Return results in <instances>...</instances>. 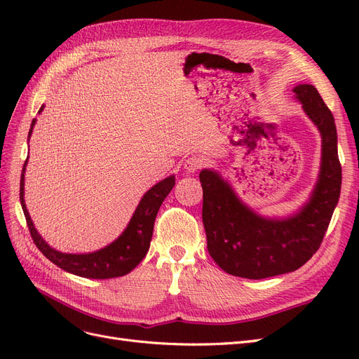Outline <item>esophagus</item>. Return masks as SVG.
<instances>
[{
  "label": "esophagus",
  "instance_id": "esophagus-1",
  "mask_svg": "<svg viewBox=\"0 0 359 359\" xmlns=\"http://www.w3.org/2000/svg\"><path fill=\"white\" fill-rule=\"evenodd\" d=\"M205 166V160L201 156H191L184 161V170L187 173H194Z\"/></svg>",
  "mask_w": 359,
  "mask_h": 359
}]
</instances>
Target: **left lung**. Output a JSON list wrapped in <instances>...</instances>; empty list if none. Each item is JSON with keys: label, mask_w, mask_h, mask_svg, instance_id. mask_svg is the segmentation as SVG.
Instances as JSON below:
<instances>
[{"label": "left lung", "mask_w": 359, "mask_h": 359, "mask_svg": "<svg viewBox=\"0 0 359 359\" xmlns=\"http://www.w3.org/2000/svg\"><path fill=\"white\" fill-rule=\"evenodd\" d=\"M293 93L322 137L316 186L297 212L281 219L260 215L238 198L219 172L199 173L208 252L227 274L260 280L301 268L318 252L339 203L341 166L334 116L313 85H297Z\"/></svg>", "instance_id": "8db88e82"}]
</instances>
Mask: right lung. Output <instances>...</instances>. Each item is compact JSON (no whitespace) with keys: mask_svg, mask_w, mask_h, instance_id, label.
Returning a JSON list of instances; mask_svg holds the SVG:
<instances>
[{"mask_svg":"<svg viewBox=\"0 0 359 359\" xmlns=\"http://www.w3.org/2000/svg\"><path fill=\"white\" fill-rule=\"evenodd\" d=\"M43 107L45 106L40 107L39 114L43 111ZM34 126L36 119H32L28 140L31 137L32 127ZM27 163L28 157L24 163L22 175H20V205H22L32 241H34L37 248L50 260L52 264H55L61 269L67 271V273H72L74 276L97 280L126 276L139 265L140 260H142L148 253L151 238H153L154 220L163 201H165L173 186H175V175H170L165 180H161L144 194V198L140 199L137 208L135 210L124 232L119 235L114 243L91 253H62L55 248H52L45 240H43L41 235L34 227V223H32L29 212L27 210L24 199Z\"/></svg>","mask_w":359,"mask_h":359,"instance_id":"right-lung-1","label":"right lung"}]
</instances>
